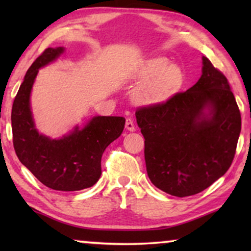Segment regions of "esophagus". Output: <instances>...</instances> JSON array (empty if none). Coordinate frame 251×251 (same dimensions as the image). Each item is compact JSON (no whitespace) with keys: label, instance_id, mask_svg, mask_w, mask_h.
<instances>
[{"label":"esophagus","instance_id":"1","mask_svg":"<svg viewBox=\"0 0 251 251\" xmlns=\"http://www.w3.org/2000/svg\"><path fill=\"white\" fill-rule=\"evenodd\" d=\"M126 128L129 130V131H135L136 126L133 125V121L130 118H128L126 120Z\"/></svg>","mask_w":251,"mask_h":251}]
</instances>
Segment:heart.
Here are the masks:
<instances>
[{"label":"heart","mask_w":251,"mask_h":251,"mask_svg":"<svg viewBox=\"0 0 251 251\" xmlns=\"http://www.w3.org/2000/svg\"><path fill=\"white\" fill-rule=\"evenodd\" d=\"M143 82L133 91V99L143 105L160 104L169 99L183 84V72L163 57L144 63L137 72Z\"/></svg>","instance_id":"1"}]
</instances>
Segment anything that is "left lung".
Instances as JSON below:
<instances>
[{
    "label": "left lung",
    "instance_id": "obj_1",
    "mask_svg": "<svg viewBox=\"0 0 251 251\" xmlns=\"http://www.w3.org/2000/svg\"><path fill=\"white\" fill-rule=\"evenodd\" d=\"M202 64L193 87L136 111L149 178L178 198L200 193L228 170L241 131L227 78L207 57Z\"/></svg>",
    "mask_w": 251,
    "mask_h": 251
}]
</instances>
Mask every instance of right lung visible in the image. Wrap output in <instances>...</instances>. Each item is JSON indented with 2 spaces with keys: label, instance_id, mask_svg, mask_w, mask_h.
<instances>
[{
  "label": "right lung",
  "instance_id": "1",
  "mask_svg": "<svg viewBox=\"0 0 251 251\" xmlns=\"http://www.w3.org/2000/svg\"><path fill=\"white\" fill-rule=\"evenodd\" d=\"M64 52L63 47L48 48L28 68L12 105L13 147L20 162L47 187L56 191H80L97 183L101 156L125 128L122 116H95L84 128L60 139L40 135L30 111V91L37 72Z\"/></svg>",
  "mask_w": 251,
  "mask_h": 251
}]
</instances>
